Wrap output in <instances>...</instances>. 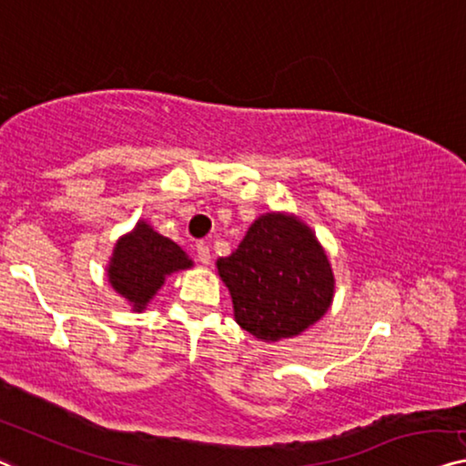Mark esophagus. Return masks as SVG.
I'll return each instance as SVG.
<instances>
[{"label": "esophagus", "mask_w": 466, "mask_h": 466, "mask_svg": "<svg viewBox=\"0 0 466 466\" xmlns=\"http://www.w3.org/2000/svg\"><path fill=\"white\" fill-rule=\"evenodd\" d=\"M197 257H198V261L200 263H211V251H209V247L205 245V242H198L197 245Z\"/></svg>", "instance_id": "1"}]
</instances>
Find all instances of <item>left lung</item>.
Masks as SVG:
<instances>
[{
	"mask_svg": "<svg viewBox=\"0 0 466 466\" xmlns=\"http://www.w3.org/2000/svg\"><path fill=\"white\" fill-rule=\"evenodd\" d=\"M240 329L261 341L301 335L329 311L335 293L329 257L293 215L257 218L238 248L218 259Z\"/></svg>",
	"mask_w": 466,
	"mask_h": 466,
	"instance_id": "8db88e82",
	"label": "left lung"
}]
</instances>
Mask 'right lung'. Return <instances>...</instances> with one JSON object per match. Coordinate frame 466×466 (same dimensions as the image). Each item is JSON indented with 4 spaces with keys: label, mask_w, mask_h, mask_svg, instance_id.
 I'll list each match as a JSON object with an SVG mask.
<instances>
[{
    "label": "right lung",
    "mask_w": 466,
    "mask_h": 466,
    "mask_svg": "<svg viewBox=\"0 0 466 466\" xmlns=\"http://www.w3.org/2000/svg\"><path fill=\"white\" fill-rule=\"evenodd\" d=\"M188 268H192V259L176 242L152 230L146 221H137L134 230L121 236L115 245L108 282L136 311H142L167 276Z\"/></svg>",
    "instance_id": "1"
}]
</instances>
